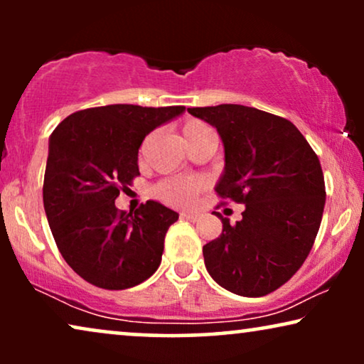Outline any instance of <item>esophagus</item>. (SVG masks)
Segmentation results:
<instances>
[{"instance_id":"34e87169","label":"esophagus","mask_w":364,"mask_h":364,"mask_svg":"<svg viewBox=\"0 0 364 364\" xmlns=\"http://www.w3.org/2000/svg\"><path fill=\"white\" fill-rule=\"evenodd\" d=\"M181 218H183V220H188V222H197L198 218H200V213H197V212H182L181 213Z\"/></svg>"}]
</instances>
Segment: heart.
Returning <instances> with one entry per match:
<instances>
[{"instance_id":"heart-1","label":"heart","mask_w":364,"mask_h":364,"mask_svg":"<svg viewBox=\"0 0 364 364\" xmlns=\"http://www.w3.org/2000/svg\"><path fill=\"white\" fill-rule=\"evenodd\" d=\"M207 131H212L207 124L191 119V121L183 124L182 136L187 144ZM205 186L207 182L202 177H173L159 183L156 187V193L159 198H162L167 203H172V205H188V203L196 200V197L205 188Z\"/></svg>"}]
</instances>
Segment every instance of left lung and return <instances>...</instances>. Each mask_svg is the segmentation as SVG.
I'll use <instances>...</instances> for the list:
<instances>
[{
	"label": "left lung",
	"mask_w": 364,
	"mask_h": 364,
	"mask_svg": "<svg viewBox=\"0 0 364 364\" xmlns=\"http://www.w3.org/2000/svg\"><path fill=\"white\" fill-rule=\"evenodd\" d=\"M217 129L225 167L215 192L245 203L242 220H222L203 245L205 268L225 290L263 296L306 260L325 208V178L310 144L287 119L240 104L187 109Z\"/></svg>",
	"instance_id": "8db88e82"
}]
</instances>
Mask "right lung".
Returning <instances> with one entry per match:
<instances>
[{"label":"right lung","instance_id":"right-lung-1","mask_svg":"<svg viewBox=\"0 0 364 364\" xmlns=\"http://www.w3.org/2000/svg\"><path fill=\"white\" fill-rule=\"evenodd\" d=\"M183 106L111 104L68 116L49 137L43 202L61 255L84 280L126 290L154 275L164 238L178 213L147 200L136 212L116 207L139 176V147Z\"/></svg>","mask_w":364,"mask_h":364}]
</instances>
